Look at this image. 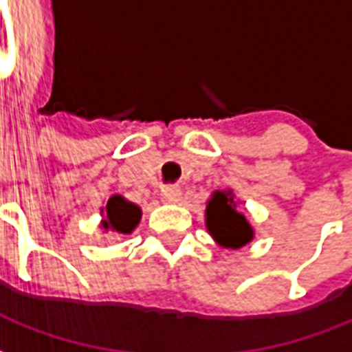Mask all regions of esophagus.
Returning a JSON list of instances; mask_svg holds the SVG:
<instances>
[{
    "label": "esophagus",
    "mask_w": 352,
    "mask_h": 352,
    "mask_svg": "<svg viewBox=\"0 0 352 352\" xmlns=\"http://www.w3.org/2000/svg\"><path fill=\"white\" fill-rule=\"evenodd\" d=\"M179 198H181V188H177V186H166L162 190V199L166 204H177Z\"/></svg>",
    "instance_id": "1"
}]
</instances>
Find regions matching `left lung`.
Segmentation results:
<instances>
[{"label":"left lung","mask_w":352,"mask_h":352,"mask_svg":"<svg viewBox=\"0 0 352 352\" xmlns=\"http://www.w3.org/2000/svg\"><path fill=\"white\" fill-rule=\"evenodd\" d=\"M206 228L214 243L237 251L254 239V230L239 209V199L232 188L214 190L207 199Z\"/></svg>","instance_id":"left-lung-1"}]
</instances>
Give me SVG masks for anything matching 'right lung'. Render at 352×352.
<instances>
[{"label": "right lung", "mask_w": 352, "mask_h": 352, "mask_svg": "<svg viewBox=\"0 0 352 352\" xmlns=\"http://www.w3.org/2000/svg\"><path fill=\"white\" fill-rule=\"evenodd\" d=\"M100 228L105 234H115V236H128L139 226L141 221V207L135 206L133 201L113 194L109 199L100 207Z\"/></svg>", "instance_id": "obj_1"}]
</instances>
